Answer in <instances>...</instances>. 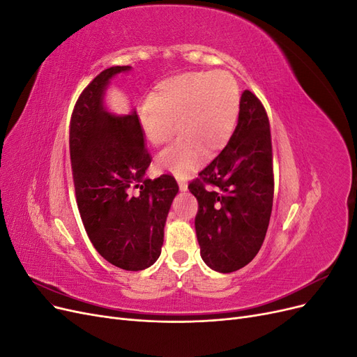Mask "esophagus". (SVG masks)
Instances as JSON below:
<instances>
[{"label":"esophagus","instance_id":"34e87169","mask_svg":"<svg viewBox=\"0 0 357 357\" xmlns=\"http://www.w3.org/2000/svg\"><path fill=\"white\" fill-rule=\"evenodd\" d=\"M177 183H178V188H180V190H181V192H186V190H188V183H186L185 180L178 178V180H177Z\"/></svg>","mask_w":357,"mask_h":357}]
</instances>
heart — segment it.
<instances>
[{
    "label": "heart",
    "mask_w": 357,
    "mask_h": 357,
    "mask_svg": "<svg viewBox=\"0 0 357 357\" xmlns=\"http://www.w3.org/2000/svg\"><path fill=\"white\" fill-rule=\"evenodd\" d=\"M240 114V89L228 71L186 73L162 82L153 96L138 105V121L147 142L180 139L156 160L160 171L188 177L202 162L204 152L218 153L228 143Z\"/></svg>",
    "instance_id": "1"
}]
</instances>
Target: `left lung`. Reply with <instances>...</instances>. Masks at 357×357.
I'll return each instance as SVG.
<instances>
[{
  "instance_id": "8db88e82",
  "label": "left lung",
  "mask_w": 357,
  "mask_h": 357,
  "mask_svg": "<svg viewBox=\"0 0 357 357\" xmlns=\"http://www.w3.org/2000/svg\"><path fill=\"white\" fill-rule=\"evenodd\" d=\"M210 184L216 189L205 190ZM189 190L198 199L195 229L201 257L218 273H234L261 250L274 198L273 146L262 102L250 91L240 100L228 144Z\"/></svg>"
}]
</instances>
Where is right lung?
<instances>
[{
    "label": "right lung",
    "mask_w": 357,
    "mask_h": 357,
    "mask_svg": "<svg viewBox=\"0 0 357 357\" xmlns=\"http://www.w3.org/2000/svg\"><path fill=\"white\" fill-rule=\"evenodd\" d=\"M131 67H110L86 86L70 123L75 199L91 243L107 262L142 271L153 265L178 185L169 174L150 180L152 162L137 112L114 116L104 107L110 80Z\"/></svg>",
    "instance_id": "add662e5"
}]
</instances>
